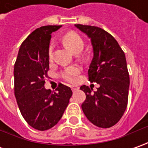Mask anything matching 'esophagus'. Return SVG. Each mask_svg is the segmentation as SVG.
Listing matches in <instances>:
<instances>
[{
    "label": "esophagus",
    "mask_w": 148,
    "mask_h": 148,
    "mask_svg": "<svg viewBox=\"0 0 148 148\" xmlns=\"http://www.w3.org/2000/svg\"><path fill=\"white\" fill-rule=\"evenodd\" d=\"M71 90L74 92V91H77V90H79V87L78 86H72L71 87Z\"/></svg>",
    "instance_id": "34e87169"
}]
</instances>
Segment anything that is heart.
<instances>
[{
	"label": "heart",
	"instance_id": "heart-1",
	"mask_svg": "<svg viewBox=\"0 0 148 148\" xmlns=\"http://www.w3.org/2000/svg\"><path fill=\"white\" fill-rule=\"evenodd\" d=\"M63 43L65 46L71 50L72 53H81L82 51L83 47H84V43L82 38L80 37L78 34L75 33H68L66 34L64 38H63ZM49 58H52L53 56V45L50 46L49 51ZM79 68L77 66H69L66 67L64 71H62V77L68 82H75L76 77L79 74Z\"/></svg>",
	"mask_w": 148,
	"mask_h": 148
}]
</instances>
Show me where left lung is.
<instances>
[{"instance_id":"8db88e82","label":"left lung","mask_w":148,"mask_h":148,"mask_svg":"<svg viewBox=\"0 0 148 148\" xmlns=\"http://www.w3.org/2000/svg\"><path fill=\"white\" fill-rule=\"evenodd\" d=\"M75 26L90 38L93 58L89 66V81L99 86L94 92L87 86H81L86 96L82 109L94 125L110 128L119 121L128 105L129 75L125 54L115 38L101 28Z\"/></svg>"}]
</instances>
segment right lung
<instances>
[{"label":"right lung","mask_w":148,"mask_h":148,"mask_svg":"<svg viewBox=\"0 0 148 148\" xmlns=\"http://www.w3.org/2000/svg\"><path fill=\"white\" fill-rule=\"evenodd\" d=\"M62 25L38 28L20 46L14 63V96L25 121L35 129L44 131L55 126L67 107L72 91L60 84L57 91L44 87L49 78L51 34Z\"/></svg>","instance_id":"right-lung-1"}]
</instances>
